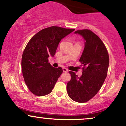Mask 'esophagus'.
<instances>
[{"label": "esophagus", "mask_w": 126, "mask_h": 126, "mask_svg": "<svg viewBox=\"0 0 126 126\" xmlns=\"http://www.w3.org/2000/svg\"><path fill=\"white\" fill-rule=\"evenodd\" d=\"M63 72H68V70H67V69H66V68L63 67Z\"/></svg>", "instance_id": "34e87169"}]
</instances>
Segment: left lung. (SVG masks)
I'll list each match as a JSON object with an SVG mask.
<instances>
[{
	"label": "left lung",
	"instance_id": "8db88e82",
	"mask_svg": "<svg viewBox=\"0 0 126 126\" xmlns=\"http://www.w3.org/2000/svg\"><path fill=\"white\" fill-rule=\"evenodd\" d=\"M75 34L81 35L85 47L79 62L83 65L80 77L69 72L71 79L67 84L69 96L78 102H87L101 89L107 75L109 56L103 42L89 30H78Z\"/></svg>",
	"mask_w": 126,
	"mask_h": 126
}]
</instances>
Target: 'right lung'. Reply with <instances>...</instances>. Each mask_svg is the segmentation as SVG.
Returning a JSON list of instances; mask_svg holds the SVG:
<instances>
[{
  "instance_id": "add662e5",
  "label": "right lung",
  "mask_w": 126,
  "mask_h": 126,
  "mask_svg": "<svg viewBox=\"0 0 126 126\" xmlns=\"http://www.w3.org/2000/svg\"><path fill=\"white\" fill-rule=\"evenodd\" d=\"M74 31L53 26L41 30L29 41L22 54L21 66L26 85L34 95H46L54 88L63 69L53 67L48 58L54 57L62 39Z\"/></svg>"
}]
</instances>
